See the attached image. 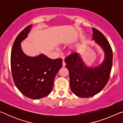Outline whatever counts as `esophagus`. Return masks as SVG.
<instances>
[{"label": "esophagus", "instance_id": "esophagus-1", "mask_svg": "<svg viewBox=\"0 0 123 123\" xmlns=\"http://www.w3.org/2000/svg\"><path fill=\"white\" fill-rule=\"evenodd\" d=\"M62 66H63V67H64L66 66V62L64 61V60L62 61Z\"/></svg>", "mask_w": 123, "mask_h": 123}]
</instances>
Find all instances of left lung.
<instances>
[{
    "label": "left lung",
    "mask_w": 123,
    "mask_h": 123,
    "mask_svg": "<svg viewBox=\"0 0 123 123\" xmlns=\"http://www.w3.org/2000/svg\"><path fill=\"white\" fill-rule=\"evenodd\" d=\"M93 38L104 51L103 62L98 66L88 67L80 54L74 53L64 59L69 70L70 87L73 93L81 98H89L99 93L106 85L111 73L113 52L107 39L102 33L92 28Z\"/></svg>",
    "instance_id": "left-lung-1"
}]
</instances>
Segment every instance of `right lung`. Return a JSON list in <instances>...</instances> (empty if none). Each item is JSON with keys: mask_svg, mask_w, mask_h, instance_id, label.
Segmentation results:
<instances>
[{"mask_svg": "<svg viewBox=\"0 0 123 123\" xmlns=\"http://www.w3.org/2000/svg\"><path fill=\"white\" fill-rule=\"evenodd\" d=\"M32 26L26 27L14 41L11 53V67L18 90L29 98L38 99L50 93L56 75L62 67V60L51 59L43 54L34 57L24 54L20 43L28 37Z\"/></svg>", "mask_w": 123, "mask_h": 123, "instance_id": "obj_1", "label": "right lung"}]
</instances>
